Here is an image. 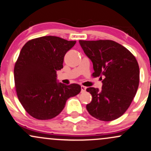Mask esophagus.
<instances>
[{"label":"esophagus","instance_id":"34e87169","mask_svg":"<svg viewBox=\"0 0 151 151\" xmlns=\"http://www.w3.org/2000/svg\"><path fill=\"white\" fill-rule=\"evenodd\" d=\"M86 87L83 86H81V93H83V92L86 91Z\"/></svg>","mask_w":151,"mask_h":151}]
</instances>
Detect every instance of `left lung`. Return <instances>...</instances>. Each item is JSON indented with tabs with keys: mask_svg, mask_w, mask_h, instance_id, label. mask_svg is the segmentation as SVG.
Wrapping results in <instances>:
<instances>
[{
	"mask_svg": "<svg viewBox=\"0 0 151 151\" xmlns=\"http://www.w3.org/2000/svg\"><path fill=\"white\" fill-rule=\"evenodd\" d=\"M83 52L93 63L94 77H100L103 86L89 87L92 96L86 105L88 113L101 121L121 117L130 106L139 83V67L128 49L111 40L79 41Z\"/></svg>",
	"mask_w": 151,
	"mask_h": 151,
	"instance_id": "1",
	"label": "left lung"
}]
</instances>
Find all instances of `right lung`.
<instances>
[{
	"mask_svg": "<svg viewBox=\"0 0 151 151\" xmlns=\"http://www.w3.org/2000/svg\"><path fill=\"white\" fill-rule=\"evenodd\" d=\"M75 43L46 36L27 41L22 48L14 65V84L19 102L32 117L52 119L62 112L67 100L80 93L79 84L57 82L56 74Z\"/></svg>",
	"mask_w": 151,
	"mask_h": 151,
	"instance_id": "right-lung-1",
	"label": "right lung"
}]
</instances>
